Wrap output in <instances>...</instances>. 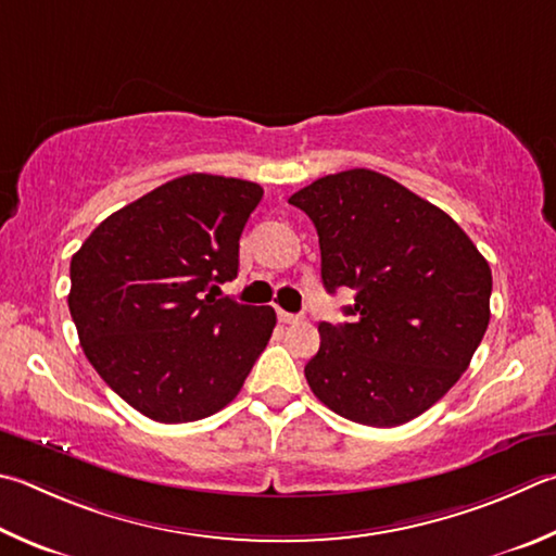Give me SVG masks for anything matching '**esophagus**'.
Returning a JSON list of instances; mask_svg holds the SVG:
<instances>
[{
	"label": "esophagus",
	"mask_w": 556,
	"mask_h": 556,
	"mask_svg": "<svg viewBox=\"0 0 556 556\" xmlns=\"http://www.w3.org/2000/svg\"><path fill=\"white\" fill-rule=\"evenodd\" d=\"M277 316H279L281 323H285V326H291V323H299L301 320V316H296V313H287V311H279Z\"/></svg>",
	"instance_id": "1"
}]
</instances>
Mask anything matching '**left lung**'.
Here are the masks:
<instances>
[{
  "label": "left lung",
  "mask_w": 556,
  "mask_h": 556,
  "mask_svg": "<svg viewBox=\"0 0 556 556\" xmlns=\"http://www.w3.org/2000/svg\"><path fill=\"white\" fill-rule=\"evenodd\" d=\"M289 204L318 230L328 294L355 289L352 323H320L306 381L338 416L396 428L467 371L489 328L491 267L430 201L375 169H345Z\"/></svg>",
  "instance_id": "left-lung-1"
}]
</instances>
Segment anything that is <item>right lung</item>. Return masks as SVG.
<instances>
[{"label": "right lung", "instance_id": "1", "mask_svg": "<svg viewBox=\"0 0 556 556\" xmlns=\"http://www.w3.org/2000/svg\"><path fill=\"white\" fill-rule=\"evenodd\" d=\"M260 199L255 181L177 177L104 218L73 255L67 306L85 355L143 416H214L267 348L275 308L211 294L236 279Z\"/></svg>", "mask_w": 556, "mask_h": 556}]
</instances>
